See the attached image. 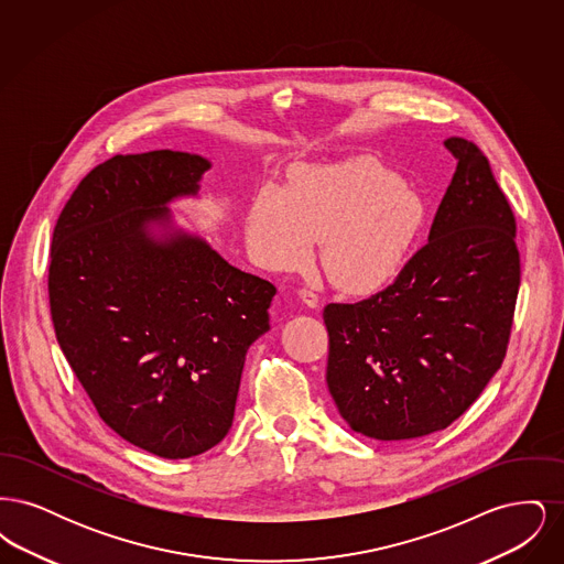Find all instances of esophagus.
<instances>
[{
	"label": "esophagus",
	"mask_w": 564,
	"mask_h": 564,
	"mask_svg": "<svg viewBox=\"0 0 564 564\" xmlns=\"http://www.w3.org/2000/svg\"><path fill=\"white\" fill-rule=\"evenodd\" d=\"M297 295H300V300H302L306 306H311V308H315V306L319 304V295L315 294L313 290H308V288L297 290Z\"/></svg>",
	"instance_id": "obj_1"
}]
</instances>
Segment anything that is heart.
Returning a JSON list of instances; mask_svg holds the SVG:
<instances>
[{"instance_id": "obj_1", "label": "heart", "mask_w": 564, "mask_h": 564, "mask_svg": "<svg viewBox=\"0 0 564 564\" xmlns=\"http://www.w3.org/2000/svg\"><path fill=\"white\" fill-rule=\"evenodd\" d=\"M430 217L427 200L372 159L300 166L281 194L253 203L247 237L256 258L292 269L319 241L334 285L372 292L402 269Z\"/></svg>"}]
</instances>
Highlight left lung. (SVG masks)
Here are the masks:
<instances>
[{"instance_id": "left-lung-1", "label": "left lung", "mask_w": 564, "mask_h": 564, "mask_svg": "<svg viewBox=\"0 0 564 564\" xmlns=\"http://www.w3.org/2000/svg\"><path fill=\"white\" fill-rule=\"evenodd\" d=\"M456 159L430 241L382 292L323 308L327 387L350 430L412 440L446 430L506 359L520 288L516 217L482 150Z\"/></svg>"}]
</instances>
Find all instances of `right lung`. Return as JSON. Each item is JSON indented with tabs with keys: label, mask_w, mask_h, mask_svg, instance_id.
I'll return each instance as SVG.
<instances>
[{
	"label": "right lung",
	"mask_w": 564,
	"mask_h": 564,
	"mask_svg": "<svg viewBox=\"0 0 564 564\" xmlns=\"http://www.w3.org/2000/svg\"><path fill=\"white\" fill-rule=\"evenodd\" d=\"M212 162L154 150L95 166L56 219L48 269L58 347L104 423L162 458L203 455L232 427L245 352L276 288L171 228ZM159 223V240L149 226Z\"/></svg>",
	"instance_id": "right-lung-1"
}]
</instances>
